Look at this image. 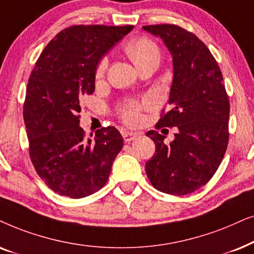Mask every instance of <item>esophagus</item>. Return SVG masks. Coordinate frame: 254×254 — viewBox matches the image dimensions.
<instances>
[{
	"label": "esophagus",
	"mask_w": 254,
	"mask_h": 254,
	"mask_svg": "<svg viewBox=\"0 0 254 254\" xmlns=\"http://www.w3.org/2000/svg\"><path fill=\"white\" fill-rule=\"evenodd\" d=\"M138 137L137 132H131V131H124L123 132V139L125 143H129V141H132Z\"/></svg>",
	"instance_id": "obj_1"
}]
</instances>
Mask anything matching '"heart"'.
Here are the masks:
<instances>
[{
  "instance_id": "1",
  "label": "heart",
  "mask_w": 254,
  "mask_h": 254,
  "mask_svg": "<svg viewBox=\"0 0 254 254\" xmlns=\"http://www.w3.org/2000/svg\"><path fill=\"white\" fill-rule=\"evenodd\" d=\"M127 53L132 60L134 65L138 67L143 66L144 64L152 60H157L159 62L160 59V51L157 44L152 42L148 38H137L131 42L129 45L127 46ZM108 67V58L104 57L100 60L99 65L96 67V76L101 77L106 73V69ZM140 111H141V104L136 102V101H131V102L127 103L122 110V117L127 123H137L140 120Z\"/></svg>"
}]
</instances>
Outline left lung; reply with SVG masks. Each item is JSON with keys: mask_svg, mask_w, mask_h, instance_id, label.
<instances>
[{"mask_svg": "<svg viewBox=\"0 0 254 254\" xmlns=\"http://www.w3.org/2000/svg\"><path fill=\"white\" fill-rule=\"evenodd\" d=\"M160 37L173 59L171 109L155 125L175 127L174 140L151 130L155 153L145 165L158 190L186 195L204 186L224 158L229 141L230 102L223 75L210 51L194 33L173 24L143 26Z\"/></svg>", "mask_w": 254, "mask_h": 254, "instance_id": "obj_1", "label": "left lung"}]
</instances>
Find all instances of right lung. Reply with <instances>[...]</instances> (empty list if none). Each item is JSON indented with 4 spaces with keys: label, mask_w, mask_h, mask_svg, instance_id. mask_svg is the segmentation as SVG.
<instances>
[{
    "label": "right lung",
    "mask_w": 254,
    "mask_h": 254,
    "mask_svg": "<svg viewBox=\"0 0 254 254\" xmlns=\"http://www.w3.org/2000/svg\"><path fill=\"white\" fill-rule=\"evenodd\" d=\"M132 29L69 26L47 44L30 75L23 107L30 158L59 195L81 198L102 188L123 147L114 127L86 138L79 125L80 96L94 93L101 58Z\"/></svg>",
    "instance_id": "1"
}]
</instances>
